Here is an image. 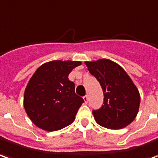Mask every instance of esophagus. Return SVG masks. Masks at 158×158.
I'll return each mask as SVG.
<instances>
[{
  "mask_svg": "<svg viewBox=\"0 0 158 158\" xmlns=\"http://www.w3.org/2000/svg\"><path fill=\"white\" fill-rule=\"evenodd\" d=\"M83 99H84V102H85V103H87V102H88V96H87V95L84 96Z\"/></svg>",
  "mask_w": 158,
  "mask_h": 158,
  "instance_id": "34e87169",
  "label": "esophagus"
}]
</instances>
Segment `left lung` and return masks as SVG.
Here are the masks:
<instances>
[{
	"label": "left lung",
	"mask_w": 158,
	"mask_h": 158,
	"mask_svg": "<svg viewBox=\"0 0 158 158\" xmlns=\"http://www.w3.org/2000/svg\"><path fill=\"white\" fill-rule=\"evenodd\" d=\"M85 64L103 92V105L93 110L97 123L112 130L130 125L137 115L140 103L139 91L131 77L120 65L108 59Z\"/></svg>",
	"instance_id": "left-lung-1"
}]
</instances>
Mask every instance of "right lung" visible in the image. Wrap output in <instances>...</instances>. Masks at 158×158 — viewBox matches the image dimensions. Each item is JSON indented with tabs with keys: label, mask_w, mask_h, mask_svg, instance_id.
Listing matches in <instances>:
<instances>
[{
	"label": "right lung",
	"mask_w": 158,
	"mask_h": 158,
	"mask_svg": "<svg viewBox=\"0 0 158 158\" xmlns=\"http://www.w3.org/2000/svg\"><path fill=\"white\" fill-rule=\"evenodd\" d=\"M81 61L53 60L43 64L30 78L24 92L25 111L34 125L46 131L61 130L75 120L83 98L69 80Z\"/></svg>",
	"instance_id": "right-lung-1"
}]
</instances>
